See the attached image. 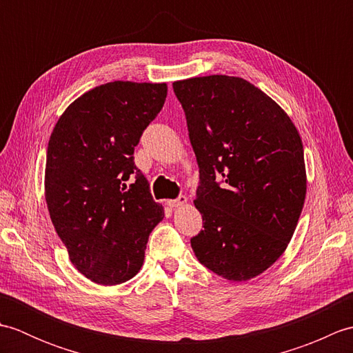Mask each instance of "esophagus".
<instances>
[{
	"label": "esophagus",
	"mask_w": 353,
	"mask_h": 353,
	"mask_svg": "<svg viewBox=\"0 0 353 353\" xmlns=\"http://www.w3.org/2000/svg\"><path fill=\"white\" fill-rule=\"evenodd\" d=\"M186 203H188V199H186L185 196H181V197L176 199V200H168V201H167V205H168L170 208H182V206H185Z\"/></svg>",
	"instance_id": "34e87169"
}]
</instances>
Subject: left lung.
Here are the masks:
<instances>
[{
	"label": "left lung",
	"mask_w": 353,
	"mask_h": 353,
	"mask_svg": "<svg viewBox=\"0 0 353 353\" xmlns=\"http://www.w3.org/2000/svg\"><path fill=\"white\" fill-rule=\"evenodd\" d=\"M200 168L194 205L203 228L191 239L200 264L245 282L287 250L306 197L302 138L279 104L234 76L172 83Z\"/></svg>",
	"instance_id": "8db88e82"
}]
</instances>
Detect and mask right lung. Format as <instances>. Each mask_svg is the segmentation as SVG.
<instances>
[{
  "label": "right lung",
  "mask_w": 353,
  "mask_h": 353,
  "mask_svg": "<svg viewBox=\"0 0 353 353\" xmlns=\"http://www.w3.org/2000/svg\"><path fill=\"white\" fill-rule=\"evenodd\" d=\"M167 83L117 80L74 100L51 132L45 201L72 265L99 285L132 279L142 264L163 206L147 179L134 174L133 153L167 99Z\"/></svg>",
  "instance_id": "obj_1"
}]
</instances>
